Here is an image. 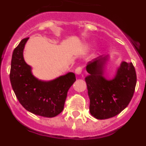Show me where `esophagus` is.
<instances>
[{
	"label": "esophagus",
	"mask_w": 146,
	"mask_h": 146,
	"mask_svg": "<svg viewBox=\"0 0 146 146\" xmlns=\"http://www.w3.org/2000/svg\"><path fill=\"white\" fill-rule=\"evenodd\" d=\"M82 67H77V69H75V74H77V75H79V74H81V72H82Z\"/></svg>",
	"instance_id": "esophagus-1"
}]
</instances>
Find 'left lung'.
I'll return each instance as SVG.
<instances>
[{
  "label": "left lung",
  "mask_w": 146,
  "mask_h": 146,
  "mask_svg": "<svg viewBox=\"0 0 146 146\" xmlns=\"http://www.w3.org/2000/svg\"><path fill=\"white\" fill-rule=\"evenodd\" d=\"M109 55L99 56L88 62L86 77L90 99V113L96 119H108L119 114L133 96L137 75L132 63L123 61L113 79L104 77Z\"/></svg>",
  "instance_id": "obj_1"
}]
</instances>
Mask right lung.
Segmentation results:
<instances>
[{
    "label": "right lung",
    "mask_w": 146,
    "mask_h": 146,
    "mask_svg": "<svg viewBox=\"0 0 146 146\" xmlns=\"http://www.w3.org/2000/svg\"><path fill=\"white\" fill-rule=\"evenodd\" d=\"M28 38H23L13 52L9 74L11 87L26 110L40 116L52 118L63 111L67 93L76 80L75 74L69 72L50 81L36 78L23 57Z\"/></svg>",
    "instance_id": "1"
}]
</instances>
